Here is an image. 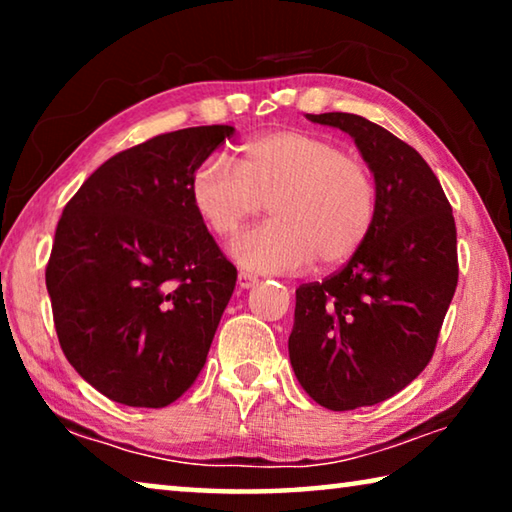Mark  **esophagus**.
<instances>
[{"mask_svg":"<svg viewBox=\"0 0 512 512\" xmlns=\"http://www.w3.org/2000/svg\"><path fill=\"white\" fill-rule=\"evenodd\" d=\"M237 282H239L241 289H250V287H255V284H257V275L248 273V271H239Z\"/></svg>","mask_w":512,"mask_h":512,"instance_id":"1","label":"esophagus"}]
</instances>
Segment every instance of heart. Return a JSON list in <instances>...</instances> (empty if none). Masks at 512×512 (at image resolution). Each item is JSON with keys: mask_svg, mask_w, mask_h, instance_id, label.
<instances>
[{"mask_svg": "<svg viewBox=\"0 0 512 512\" xmlns=\"http://www.w3.org/2000/svg\"><path fill=\"white\" fill-rule=\"evenodd\" d=\"M189 201L207 230L232 237L268 203L271 221L235 239V262L259 273L339 266L370 237L377 183L370 164L339 142L307 131L248 140L239 167L212 155L189 176Z\"/></svg>", "mask_w": 512, "mask_h": 512, "instance_id": "1", "label": "heart"}]
</instances>
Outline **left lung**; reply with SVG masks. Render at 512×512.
Returning <instances> with one entry per match:
<instances>
[{
	"label": "left lung",
	"instance_id": "8db88e82",
	"mask_svg": "<svg viewBox=\"0 0 512 512\" xmlns=\"http://www.w3.org/2000/svg\"><path fill=\"white\" fill-rule=\"evenodd\" d=\"M354 137L377 183L370 237L341 271L296 289L289 357L329 411L384 402L427 368L458 284L456 223L422 155L350 112L307 115Z\"/></svg>",
	"mask_w": 512,
	"mask_h": 512
}]
</instances>
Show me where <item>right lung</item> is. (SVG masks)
<instances>
[{"label":"right lung","instance_id":"right-lung-1","mask_svg":"<svg viewBox=\"0 0 512 512\" xmlns=\"http://www.w3.org/2000/svg\"><path fill=\"white\" fill-rule=\"evenodd\" d=\"M235 133L196 126L112 155L65 205L47 291L67 361L110 400L176 402L203 370L237 268L189 201V176Z\"/></svg>","mask_w":512,"mask_h":512}]
</instances>
